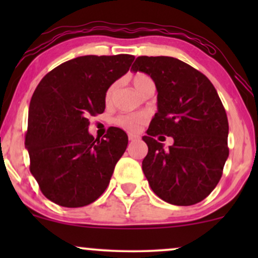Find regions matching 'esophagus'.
I'll use <instances>...</instances> for the list:
<instances>
[{
  "instance_id": "obj_1",
  "label": "esophagus",
  "mask_w": 258,
  "mask_h": 258,
  "mask_svg": "<svg viewBox=\"0 0 258 258\" xmlns=\"http://www.w3.org/2000/svg\"><path fill=\"white\" fill-rule=\"evenodd\" d=\"M139 137L137 135H133V133H128V139L130 141H137Z\"/></svg>"
}]
</instances>
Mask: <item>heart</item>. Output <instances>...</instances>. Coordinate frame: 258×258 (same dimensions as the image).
<instances>
[{
  "label": "heart",
  "instance_id": "heart-1",
  "mask_svg": "<svg viewBox=\"0 0 258 258\" xmlns=\"http://www.w3.org/2000/svg\"><path fill=\"white\" fill-rule=\"evenodd\" d=\"M148 80L150 79L148 78L147 75H144V74H137V75H135V78H133L132 81H133V85H135L136 90L139 91L141 86L143 85L144 82H147ZM115 88H116V85L114 84L106 90L105 92L106 103L111 102L112 97H114V93H115ZM146 121H147V114H144V112H131V114H121L119 116H116L114 120V123L128 132H137L139 127L143 125Z\"/></svg>",
  "mask_w": 258,
  "mask_h": 258
}]
</instances>
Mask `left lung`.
<instances>
[{
    "instance_id": "1",
    "label": "left lung",
    "mask_w": 258,
    "mask_h": 258,
    "mask_svg": "<svg viewBox=\"0 0 258 258\" xmlns=\"http://www.w3.org/2000/svg\"><path fill=\"white\" fill-rule=\"evenodd\" d=\"M131 70L148 74L158 90V112L143 137L148 154L142 168L150 188L172 205L200 203L218 184L229 155L217 91L203 73L172 57L142 55ZM160 134L174 138L168 150L155 139Z\"/></svg>"
}]
</instances>
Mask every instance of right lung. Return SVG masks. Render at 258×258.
Masks as SVG:
<instances>
[{
	"instance_id": "obj_1",
	"label": "right lung",
	"mask_w": 258,
	"mask_h": 258,
	"mask_svg": "<svg viewBox=\"0 0 258 258\" xmlns=\"http://www.w3.org/2000/svg\"><path fill=\"white\" fill-rule=\"evenodd\" d=\"M130 54L84 55L54 68L41 80L29 106L25 147L30 172L48 200L82 207L104 193L128 137L110 127L98 139L88 116L105 109V92L130 70Z\"/></svg>"
}]
</instances>
